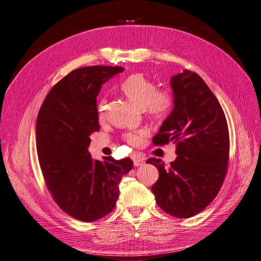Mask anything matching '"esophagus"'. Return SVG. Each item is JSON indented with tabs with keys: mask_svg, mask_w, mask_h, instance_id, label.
<instances>
[{
	"mask_svg": "<svg viewBox=\"0 0 261 261\" xmlns=\"http://www.w3.org/2000/svg\"><path fill=\"white\" fill-rule=\"evenodd\" d=\"M136 161H137V162H140V160H138V159H136Z\"/></svg>",
	"mask_w": 261,
	"mask_h": 261,
	"instance_id": "34e87169",
	"label": "esophagus"
}]
</instances>
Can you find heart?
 <instances>
[{
    "label": "heart",
    "instance_id": "b5f03b06",
    "mask_svg": "<svg viewBox=\"0 0 261 261\" xmlns=\"http://www.w3.org/2000/svg\"><path fill=\"white\" fill-rule=\"evenodd\" d=\"M121 89L138 109L145 111L155 120L165 117L172 108L171 93L163 89H156V85L143 74L129 76L121 85ZM107 115V101L101 100L98 103V117L103 121ZM148 135V132L141 129L137 133L126 134L124 139L128 147H136L141 139Z\"/></svg>",
    "mask_w": 261,
    "mask_h": 261
}]
</instances>
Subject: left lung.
I'll return each instance as SVG.
<instances>
[{
	"instance_id": "obj_1",
	"label": "left lung",
	"mask_w": 261,
	"mask_h": 261,
	"mask_svg": "<svg viewBox=\"0 0 261 261\" xmlns=\"http://www.w3.org/2000/svg\"><path fill=\"white\" fill-rule=\"evenodd\" d=\"M171 87L174 108L153 140L175 144L180 155L169 171L161 169L153 189L164 209L188 215L217 192L230 136L222 108L198 74L184 69L171 78Z\"/></svg>"
}]
</instances>
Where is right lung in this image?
I'll use <instances>...</instances> for the list:
<instances>
[{
    "mask_svg": "<svg viewBox=\"0 0 261 261\" xmlns=\"http://www.w3.org/2000/svg\"><path fill=\"white\" fill-rule=\"evenodd\" d=\"M121 66H87L67 74L45 97L36 124L39 159L55 198L70 215L93 220L111 209L129 162L85 159L91 134L100 130L97 96Z\"/></svg>",
    "mask_w": 261,
    "mask_h": 261,
    "instance_id": "1",
    "label": "right lung"
}]
</instances>
